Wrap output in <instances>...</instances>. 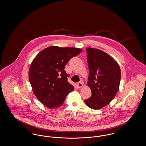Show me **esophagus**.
Instances as JSON below:
<instances>
[{
    "label": "esophagus",
    "instance_id": "1",
    "mask_svg": "<svg viewBox=\"0 0 146 146\" xmlns=\"http://www.w3.org/2000/svg\"><path fill=\"white\" fill-rule=\"evenodd\" d=\"M76 86L78 87V88H81L83 86V84H82V82H79L76 84Z\"/></svg>",
    "mask_w": 146,
    "mask_h": 146
}]
</instances>
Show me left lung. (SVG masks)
I'll list each match as a JSON object with an SVG mask.
<instances>
[{
	"label": "left lung",
	"mask_w": 146,
	"mask_h": 146,
	"mask_svg": "<svg viewBox=\"0 0 146 146\" xmlns=\"http://www.w3.org/2000/svg\"><path fill=\"white\" fill-rule=\"evenodd\" d=\"M89 81L87 85L92 95L84 102L89 107L100 110L109 104L117 95L121 78L117 62L99 49L87 48Z\"/></svg>",
	"instance_id": "1"
}]
</instances>
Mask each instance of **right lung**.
<instances>
[{
  "label": "right lung",
  "mask_w": 146,
  "mask_h": 146,
  "mask_svg": "<svg viewBox=\"0 0 146 146\" xmlns=\"http://www.w3.org/2000/svg\"><path fill=\"white\" fill-rule=\"evenodd\" d=\"M82 51L79 48L51 46L36 56L29 70V80L35 96L42 104L49 108L60 107L66 96L74 90L64 69L70 59Z\"/></svg>",
  "instance_id": "add662e5"
}]
</instances>
